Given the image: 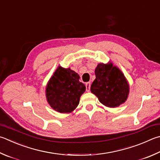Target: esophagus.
I'll return each instance as SVG.
<instances>
[{
	"mask_svg": "<svg viewBox=\"0 0 160 160\" xmlns=\"http://www.w3.org/2000/svg\"><path fill=\"white\" fill-rule=\"evenodd\" d=\"M85 86H86V90L87 92H89L90 90V86H91V84H90V82H87L85 84Z\"/></svg>",
	"mask_w": 160,
	"mask_h": 160,
	"instance_id": "34e87169",
	"label": "esophagus"
}]
</instances>
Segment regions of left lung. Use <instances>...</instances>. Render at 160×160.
<instances>
[{"mask_svg":"<svg viewBox=\"0 0 160 160\" xmlns=\"http://www.w3.org/2000/svg\"><path fill=\"white\" fill-rule=\"evenodd\" d=\"M96 79L90 90L100 102L110 108H115L125 102L129 92V85L120 69L112 63H98L95 68Z\"/></svg>","mask_w":160,"mask_h":160,"instance_id":"8db88e82","label":"left lung"}]
</instances>
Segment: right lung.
Masks as SVG:
<instances>
[{
  "mask_svg": "<svg viewBox=\"0 0 160 160\" xmlns=\"http://www.w3.org/2000/svg\"><path fill=\"white\" fill-rule=\"evenodd\" d=\"M80 76L71 68L59 66L46 87V98L50 106L61 113L71 112L79 104L86 88Z\"/></svg>",
  "mask_w": 160,
  "mask_h": 160,
  "instance_id": "right-lung-1",
  "label": "right lung"
}]
</instances>
